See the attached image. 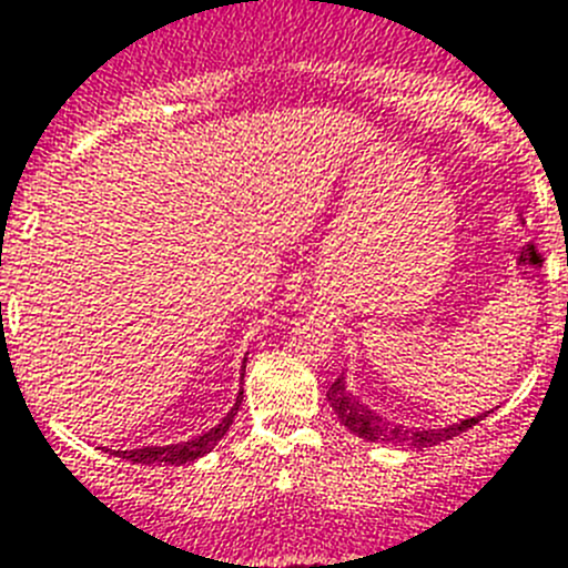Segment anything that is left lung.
<instances>
[{"label":"left lung","instance_id":"1","mask_svg":"<svg viewBox=\"0 0 568 568\" xmlns=\"http://www.w3.org/2000/svg\"><path fill=\"white\" fill-rule=\"evenodd\" d=\"M327 400L333 406V413L338 415L341 424L355 433L358 438L369 440V444H393V446H415V449H426V446H438L444 440L455 438V435L466 433L475 424L486 418L484 415H475V418H464L460 424H449L444 429H415V426H393L389 420H384L381 415H375L373 409H366L361 400L353 398V393H346L344 375L329 384Z\"/></svg>","mask_w":568,"mask_h":568}]
</instances>
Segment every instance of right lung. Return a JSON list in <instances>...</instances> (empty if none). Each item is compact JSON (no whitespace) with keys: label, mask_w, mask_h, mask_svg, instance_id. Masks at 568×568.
I'll return each mask as SVG.
<instances>
[{"label":"right lung","mask_w":568,"mask_h":568,"mask_svg":"<svg viewBox=\"0 0 568 568\" xmlns=\"http://www.w3.org/2000/svg\"><path fill=\"white\" fill-rule=\"evenodd\" d=\"M244 364H247V358H244ZM241 395H244V389H239V398H235V406L230 409L227 415L222 418V424H215L213 429H207V433L195 435V438L190 440H182V444H170V446H142V449H110V453L115 455V458H124V460H133V464H144V466H182V464H193V460H199L202 455H207L210 449H213L219 440L227 435L230 424H233L235 413H239L241 406Z\"/></svg>","instance_id":"1"}]
</instances>
